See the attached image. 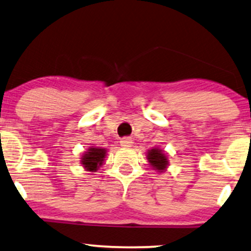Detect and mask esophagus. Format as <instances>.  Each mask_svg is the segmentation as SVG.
Returning <instances> with one entry per match:
<instances>
[{
  "label": "esophagus",
  "instance_id": "obj_1",
  "mask_svg": "<svg viewBox=\"0 0 251 251\" xmlns=\"http://www.w3.org/2000/svg\"><path fill=\"white\" fill-rule=\"evenodd\" d=\"M132 145H133V140L131 138H123L122 140H120V146H122V147L128 148V147H132Z\"/></svg>",
  "mask_w": 251,
  "mask_h": 251
}]
</instances>
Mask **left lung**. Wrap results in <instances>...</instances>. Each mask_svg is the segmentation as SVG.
<instances>
[{"mask_svg":"<svg viewBox=\"0 0 251 251\" xmlns=\"http://www.w3.org/2000/svg\"><path fill=\"white\" fill-rule=\"evenodd\" d=\"M146 157H147L149 166L154 170H156L157 173H163L169 166V158H168L166 151L158 147L148 149L147 153H146Z\"/></svg>","mask_w":251,"mask_h":251,"instance_id":"obj_1","label":"left lung"}]
</instances>
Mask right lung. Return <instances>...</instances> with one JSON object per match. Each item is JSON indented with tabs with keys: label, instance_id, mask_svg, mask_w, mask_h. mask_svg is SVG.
<instances>
[{
	"label": "right lung",
	"instance_id": "right-lung-1",
	"mask_svg": "<svg viewBox=\"0 0 251 251\" xmlns=\"http://www.w3.org/2000/svg\"><path fill=\"white\" fill-rule=\"evenodd\" d=\"M107 151L105 148L91 146L81 155V164L85 171L96 173L105 162Z\"/></svg>",
	"mask_w": 251,
	"mask_h": 251
}]
</instances>
